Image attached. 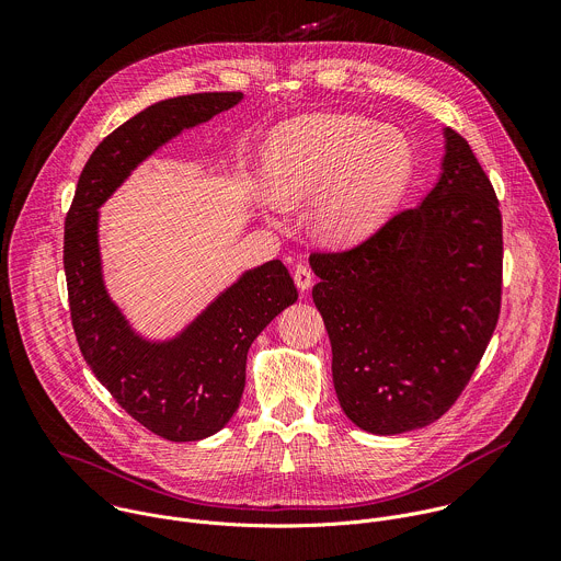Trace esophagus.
<instances>
[{
  "instance_id": "34e87169",
  "label": "esophagus",
  "mask_w": 561,
  "mask_h": 561,
  "mask_svg": "<svg viewBox=\"0 0 561 561\" xmlns=\"http://www.w3.org/2000/svg\"><path fill=\"white\" fill-rule=\"evenodd\" d=\"M293 279H295L297 288L304 293L312 286V271L306 264H297L295 271H293Z\"/></svg>"
}]
</instances>
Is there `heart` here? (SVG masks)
Segmentation results:
<instances>
[{
	"label": "heart",
	"mask_w": 561,
	"mask_h": 561,
	"mask_svg": "<svg viewBox=\"0 0 561 561\" xmlns=\"http://www.w3.org/2000/svg\"><path fill=\"white\" fill-rule=\"evenodd\" d=\"M266 173L277 204L318 195L312 228L324 242L355 244L392 213L411 180L413 154L392 128L355 115H314L275 137Z\"/></svg>",
	"instance_id": "1"
}]
</instances>
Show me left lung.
<instances>
[{"mask_svg": "<svg viewBox=\"0 0 561 561\" xmlns=\"http://www.w3.org/2000/svg\"><path fill=\"white\" fill-rule=\"evenodd\" d=\"M444 137L442 178L422 204L348 251L310 255L340 407L375 435L439 420L500 319V202L468 141L453 128Z\"/></svg>", "mask_w": 561, "mask_h": 561, "instance_id": "left-lung-1", "label": "left lung"}]
</instances>
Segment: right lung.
<instances>
[{
	"instance_id": "obj_1",
	"label": "right lung",
	"mask_w": 561,
	"mask_h": 561,
	"mask_svg": "<svg viewBox=\"0 0 561 561\" xmlns=\"http://www.w3.org/2000/svg\"><path fill=\"white\" fill-rule=\"evenodd\" d=\"M242 98L182 95L124 122L89 157L64 224V271L79 351L115 402L169 442H197L228 424L244 392L251 344L297 301V288L279 260L266 262L226 288L178 337L148 342L128 327L106 293L98 208L159 146Z\"/></svg>"
}]
</instances>
